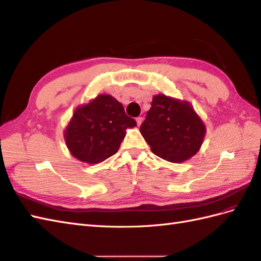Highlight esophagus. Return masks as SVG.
Here are the masks:
<instances>
[{"label": "esophagus", "instance_id": "1", "mask_svg": "<svg viewBox=\"0 0 261 261\" xmlns=\"http://www.w3.org/2000/svg\"><path fill=\"white\" fill-rule=\"evenodd\" d=\"M136 120H137L138 125L140 126V125H141V123H142V121H143V119H142V117H138V118L136 119Z\"/></svg>", "mask_w": 261, "mask_h": 261}]
</instances>
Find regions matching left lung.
Listing matches in <instances>:
<instances>
[{
  "mask_svg": "<svg viewBox=\"0 0 261 261\" xmlns=\"http://www.w3.org/2000/svg\"><path fill=\"white\" fill-rule=\"evenodd\" d=\"M140 132L151 151L170 163H182L200 150L206 128L188 100L153 96Z\"/></svg>",
  "mask_w": 261,
  "mask_h": 261,
  "instance_id": "8db88e82",
  "label": "left lung"
}]
</instances>
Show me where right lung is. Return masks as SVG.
<instances>
[{"instance_id": "1", "label": "right lung", "mask_w": 261, "mask_h": 261, "mask_svg": "<svg viewBox=\"0 0 261 261\" xmlns=\"http://www.w3.org/2000/svg\"><path fill=\"white\" fill-rule=\"evenodd\" d=\"M136 125L135 119L125 115L121 102L111 95L100 94L75 108L63 137L73 158L98 164L118 152L126 129Z\"/></svg>"}]
</instances>
